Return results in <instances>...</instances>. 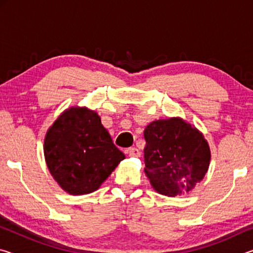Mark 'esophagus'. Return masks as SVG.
Listing matches in <instances>:
<instances>
[{"mask_svg":"<svg viewBox=\"0 0 253 253\" xmlns=\"http://www.w3.org/2000/svg\"><path fill=\"white\" fill-rule=\"evenodd\" d=\"M127 154L129 155L130 157H139L140 156V153L138 149H137L136 147H130L127 149Z\"/></svg>","mask_w":253,"mask_h":253,"instance_id":"1","label":"esophagus"}]
</instances>
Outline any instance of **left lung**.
Masks as SVG:
<instances>
[{"mask_svg": "<svg viewBox=\"0 0 253 253\" xmlns=\"http://www.w3.org/2000/svg\"><path fill=\"white\" fill-rule=\"evenodd\" d=\"M144 172L157 193L175 198L191 192L208 173L211 151L204 135L181 117L145 127Z\"/></svg>", "mask_w": 253, "mask_h": 253, "instance_id": "8db88e82", "label": "left lung"}]
</instances>
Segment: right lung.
Segmentation results:
<instances>
[{
  "instance_id": "1",
  "label": "right lung",
  "mask_w": 253,
  "mask_h": 253,
  "mask_svg": "<svg viewBox=\"0 0 253 253\" xmlns=\"http://www.w3.org/2000/svg\"><path fill=\"white\" fill-rule=\"evenodd\" d=\"M43 153L54 181L71 195L97 191L125 160L99 115L79 106L66 109L49 127Z\"/></svg>"
}]
</instances>
